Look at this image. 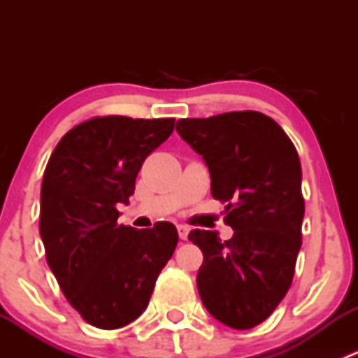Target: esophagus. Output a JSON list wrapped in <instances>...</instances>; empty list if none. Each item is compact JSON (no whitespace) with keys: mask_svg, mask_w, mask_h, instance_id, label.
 <instances>
[{"mask_svg":"<svg viewBox=\"0 0 358 358\" xmlns=\"http://www.w3.org/2000/svg\"><path fill=\"white\" fill-rule=\"evenodd\" d=\"M176 229H178V236H180V239H182V241H187V237H189V232H190L189 227H185V225H178V227H176Z\"/></svg>","mask_w":358,"mask_h":358,"instance_id":"esophagus-1","label":"esophagus"}]
</instances>
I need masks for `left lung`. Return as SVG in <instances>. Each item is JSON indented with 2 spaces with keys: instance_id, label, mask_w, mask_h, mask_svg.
<instances>
[{
  "instance_id": "1",
  "label": "left lung",
  "mask_w": 358,
  "mask_h": 358,
  "mask_svg": "<svg viewBox=\"0 0 358 358\" xmlns=\"http://www.w3.org/2000/svg\"><path fill=\"white\" fill-rule=\"evenodd\" d=\"M178 135L204 159L211 196L225 202L234 229L223 243L211 230L189 239L204 262L197 289L206 310L232 329H251L286 296L301 248V164L284 129L256 110L180 119Z\"/></svg>"
}]
</instances>
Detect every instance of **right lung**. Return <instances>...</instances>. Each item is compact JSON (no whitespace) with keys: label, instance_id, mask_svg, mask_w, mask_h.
I'll list each match as a JSON object with an SVG mask.
<instances>
[{"label":"right lung","instance_id":"1","mask_svg":"<svg viewBox=\"0 0 358 358\" xmlns=\"http://www.w3.org/2000/svg\"><path fill=\"white\" fill-rule=\"evenodd\" d=\"M175 119L106 115L74 126L55 147L41 185L39 234L46 262L72 308L99 329H119L149 305L175 252L169 222L117 225L145 157L173 133Z\"/></svg>","mask_w":358,"mask_h":358}]
</instances>
